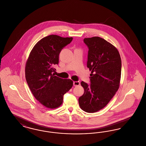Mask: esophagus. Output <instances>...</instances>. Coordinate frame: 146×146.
<instances>
[{
    "label": "esophagus",
    "mask_w": 146,
    "mask_h": 146,
    "mask_svg": "<svg viewBox=\"0 0 146 146\" xmlns=\"http://www.w3.org/2000/svg\"><path fill=\"white\" fill-rule=\"evenodd\" d=\"M80 85V82H73V85L74 86H79Z\"/></svg>",
    "instance_id": "1"
}]
</instances>
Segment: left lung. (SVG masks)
Wrapping results in <instances>:
<instances>
[{
  "label": "left lung",
  "instance_id": "left-lung-1",
  "mask_svg": "<svg viewBox=\"0 0 146 146\" xmlns=\"http://www.w3.org/2000/svg\"><path fill=\"white\" fill-rule=\"evenodd\" d=\"M84 42L89 48L90 84L81 82L84 93L79 98V104L84 111L94 113L104 108L118 91L121 61L117 49L103 38L94 36Z\"/></svg>",
  "mask_w": 146,
  "mask_h": 146
}]
</instances>
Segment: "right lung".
I'll use <instances>...</instances> for the list:
<instances>
[{"instance_id":"add662e5","label":"right lung","mask_w":146,"mask_h":146,"mask_svg":"<svg viewBox=\"0 0 146 146\" xmlns=\"http://www.w3.org/2000/svg\"><path fill=\"white\" fill-rule=\"evenodd\" d=\"M72 40V37L50 35L35 45L28 57L25 67L27 83L35 98L47 108L60 107L63 95L73 86L72 80L60 78L53 73L61 50Z\"/></svg>"}]
</instances>
